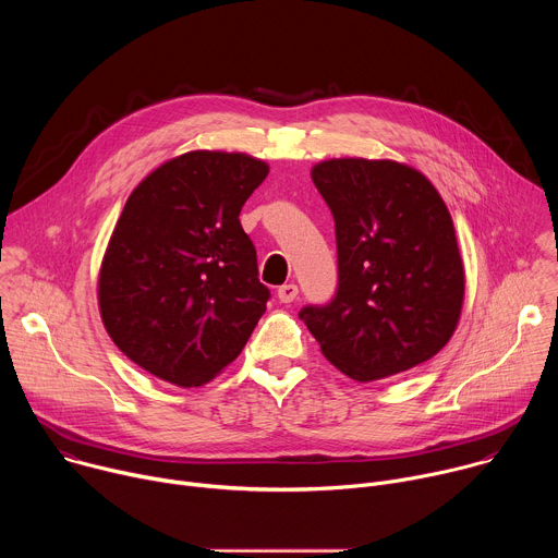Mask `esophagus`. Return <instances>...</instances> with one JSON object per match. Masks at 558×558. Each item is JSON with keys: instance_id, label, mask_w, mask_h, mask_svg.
I'll return each instance as SVG.
<instances>
[{"instance_id": "34e87169", "label": "esophagus", "mask_w": 558, "mask_h": 558, "mask_svg": "<svg viewBox=\"0 0 558 558\" xmlns=\"http://www.w3.org/2000/svg\"><path fill=\"white\" fill-rule=\"evenodd\" d=\"M298 293H300V291H298V284H293V282L278 287V300H280V302H284V304L293 302V300L298 298Z\"/></svg>"}]
</instances>
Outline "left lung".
<instances>
[{"instance_id":"obj_1","label":"left lung","mask_w":558,"mask_h":558,"mask_svg":"<svg viewBox=\"0 0 558 558\" xmlns=\"http://www.w3.org/2000/svg\"><path fill=\"white\" fill-rule=\"evenodd\" d=\"M311 179L336 220L338 291L300 308L325 357L357 381L409 371L457 329L463 263L446 203L417 170L331 158Z\"/></svg>"}]
</instances>
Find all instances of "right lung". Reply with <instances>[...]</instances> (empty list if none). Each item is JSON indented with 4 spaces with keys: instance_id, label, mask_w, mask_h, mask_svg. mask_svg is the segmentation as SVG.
Returning <instances> with one entry per match:
<instances>
[{
    "instance_id": "add662e5",
    "label": "right lung",
    "mask_w": 558,
    "mask_h": 558,
    "mask_svg": "<svg viewBox=\"0 0 558 558\" xmlns=\"http://www.w3.org/2000/svg\"><path fill=\"white\" fill-rule=\"evenodd\" d=\"M269 166L238 151H187L130 194L99 274L112 342L147 373L203 386L245 349L267 308L241 209Z\"/></svg>"
}]
</instances>
